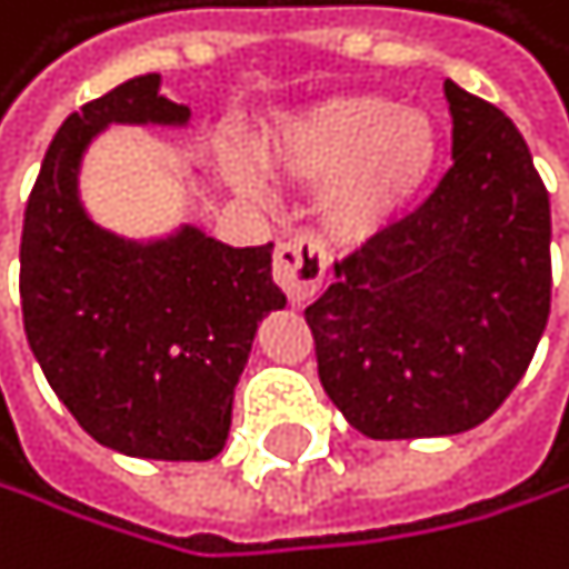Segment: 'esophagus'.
<instances>
[{"instance_id":"1","label":"esophagus","mask_w":569,"mask_h":569,"mask_svg":"<svg viewBox=\"0 0 569 569\" xmlns=\"http://www.w3.org/2000/svg\"><path fill=\"white\" fill-rule=\"evenodd\" d=\"M272 276L279 290L290 297V303H308L325 279V248L311 233H293L279 241L272 258Z\"/></svg>"}]
</instances>
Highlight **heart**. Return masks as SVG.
I'll return each mask as SVG.
<instances>
[{"mask_svg":"<svg viewBox=\"0 0 569 569\" xmlns=\"http://www.w3.org/2000/svg\"><path fill=\"white\" fill-rule=\"evenodd\" d=\"M258 157L279 174L332 181L328 227L360 241L391 227L419 199L440 160V129L419 108L349 93L279 121L258 139ZM233 178L254 184L248 167H233Z\"/></svg>","mask_w":569,"mask_h":569,"instance_id":"b5f03b06","label":"heart"}]
</instances>
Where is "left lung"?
Wrapping results in <instances>:
<instances>
[{
    "instance_id": "1",
    "label": "left lung",
    "mask_w": 569,
    "mask_h": 569,
    "mask_svg": "<svg viewBox=\"0 0 569 569\" xmlns=\"http://www.w3.org/2000/svg\"><path fill=\"white\" fill-rule=\"evenodd\" d=\"M451 170L399 223L336 261L303 318L318 378L373 440L451 437L490 419L549 321V191L500 108L445 83Z\"/></svg>"
}]
</instances>
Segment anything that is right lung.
<instances>
[{
	"label": "right lung",
	"instance_id": "obj_1",
	"mask_svg": "<svg viewBox=\"0 0 569 569\" xmlns=\"http://www.w3.org/2000/svg\"><path fill=\"white\" fill-rule=\"evenodd\" d=\"M146 72L72 111L23 212L20 308L48 385L97 445L132 458L209 461L230 433L233 388L258 321L287 297L272 244L230 248L199 227L124 241L79 202V163L108 124H184Z\"/></svg>",
	"mask_w": 569,
	"mask_h": 569
}]
</instances>
